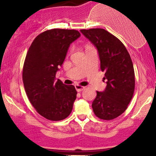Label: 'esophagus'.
<instances>
[{"label":"esophagus","instance_id":"34e87169","mask_svg":"<svg viewBox=\"0 0 156 156\" xmlns=\"http://www.w3.org/2000/svg\"><path fill=\"white\" fill-rule=\"evenodd\" d=\"M75 89H76L77 91H78V92H80V91H82L84 89V87H83V86H81V85H78V84H76V85L75 86Z\"/></svg>","mask_w":156,"mask_h":156}]
</instances>
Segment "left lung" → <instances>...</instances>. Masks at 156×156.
<instances>
[{
  "mask_svg": "<svg viewBox=\"0 0 156 156\" xmlns=\"http://www.w3.org/2000/svg\"><path fill=\"white\" fill-rule=\"evenodd\" d=\"M81 32L96 47L100 69L105 72L106 87L97 91L92 103L94 114L99 119L112 120L126 110L133 97L135 76L133 62L125 45L103 29H81Z\"/></svg>",
  "mask_w": 156,
  "mask_h": 156,
  "instance_id": "left-lung-1",
  "label": "left lung"
}]
</instances>
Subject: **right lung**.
<instances>
[{"instance_id": "1", "label": "right lung", "mask_w": 156, "mask_h": 156, "mask_svg": "<svg viewBox=\"0 0 156 156\" xmlns=\"http://www.w3.org/2000/svg\"><path fill=\"white\" fill-rule=\"evenodd\" d=\"M80 36L74 29L48 30L34 38L26 54L23 71L25 90L36 111L48 120H63L72 110L76 90L56 81V73L70 44Z\"/></svg>"}]
</instances>
